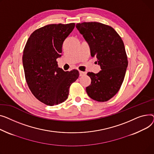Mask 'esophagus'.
Here are the masks:
<instances>
[{
    "label": "esophagus",
    "mask_w": 154,
    "mask_h": 154,
    "mask_svg": "<svg viewBox=\"0 0 154 154\" xmlns=\"http://www.w3.org/2000/svg\"><path fill=\"white\" fill-rule=\"evenodd\" d=\"M79 76H83L85 75V73L83 71H79Z\"/></svg>",
    "instance_id": "34e87169"
}]
</instances>
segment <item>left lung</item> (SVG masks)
<instances>
[{
  "mask_svg": "<svg viewBox=\"0 0 154 154\" xmlns=\"http://www.w3.org/2000/svg\"><path fill=\"white\" fill-rule=\"evenodd\" d=\"M76 27L88 43L92 57H96L101 70L88 72L91 85L86 87L88 95L99 102L109 100L122 84L128 65L124 42L111 26L99 22L77 23ZM97 63V62H96Z\"/></svg>",
  "mask_w": 154,
  "mask_h": 154,
  "instance_id": "left-lung-1",
  "label": "left lung"
}]
</instances>
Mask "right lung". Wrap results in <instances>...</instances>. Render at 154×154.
I'll return each instance as SVG.
<instances>
[{
  "mask_svg": "<svg viewBox=\"0 0 154 154\" xmlns=\"http://www.w3.org/2000/svg\"><path fill=\"white\" fill-rule=\"evenodd\" d=\"M75 23L50 24L35 30L25 46L22 62L26 83L38 100L48 106L66 101L71 85L79 71H65L58 67L63 42L73 31Z\"/></svg>",
  "mask_w": 154,
  "mask_h": 154,
  "instance_id": "obj_1",
  "label": "right lung"
}]
</instances>
